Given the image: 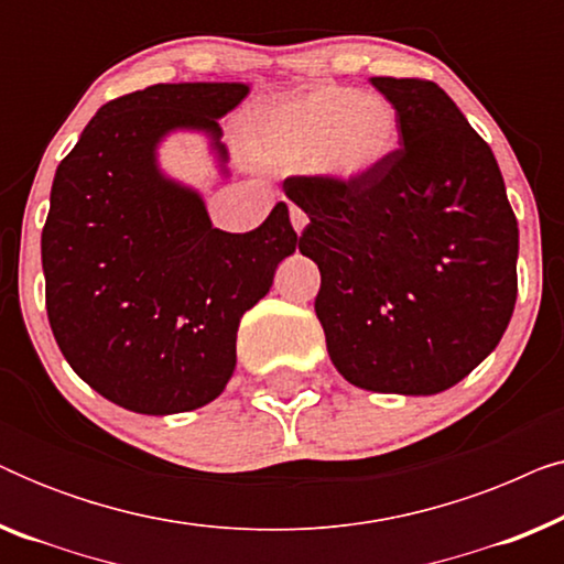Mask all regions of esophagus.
<instances>
[{"label":"esophagus","instance_id":"obj_1","mask_svg":"<svg viewBox=\"0 0 564 564\" xmlns=\"http://www.w3.org/2000/svg\"><path fill=\"white\" fill-rule=\"evenodd\" d=\"M290 223H292V228L297 230V234H303L305 226H307V215L300 210L297 205H290Z\"/></svg>","mask_w":564,"mask_h":564}]
</instances>
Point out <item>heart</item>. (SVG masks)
Returning <instances> with one entry per match:
<instances>
[{
	"label": "heart",
	"instance_id": "1",
	"mask_svg": "<svg viewBox=\"0 0 564 564\" xmlns=\"http://www.w3.org/2000/svg\"><path fill=\"white\" fill-rule=\"evenodd\" d=\"M400 120L380 97L321 87L269 107L253 126V149L269 164H305L341 184H357L398 151Z\"/></svg>",
	"mask_w": 564,
	"mask_h": 564
}]
</instances>
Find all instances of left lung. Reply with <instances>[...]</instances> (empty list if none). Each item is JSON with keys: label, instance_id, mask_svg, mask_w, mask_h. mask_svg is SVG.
<instances>
[{"label": "left lung", "instance_id": "obj_1", "mask_svg": "<svg viewBox=\"0 0 564 564\" xmlns=\"http://www.w3.org/2000/svg\"><path fill=\"white\" fill-rule=\"evenodd\" d=\"M400 149L357 184L290 176L328 357L372 392L436 395L473 372L513 315L519 223L490 145L434 82L372 76Z\"/></svg>", "mask_w": 564, "mask_h": 564}]
</instances>
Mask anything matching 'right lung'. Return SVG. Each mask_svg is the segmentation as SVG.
Masks as SVG:
<instances>
[{
    "label": "right lung",
    "instance_id": "obj_1",
    "mask_svg": "<svg viewBox=\"0 0 564 564\" xmlns=\"http://www.w3.org/2000/svg\"><path fill=\"white\" fill-rule=\"evenodd\" d=\"M249 89L182 82L112 99L53 176L41 238L51 330L74 372L133 413L218 398L236 369L238 323L295 253L284 203L249 234H226L199 192L159 166V143L195 130L228 174L218 120Z\"/></svg>",
    "mask_w": 564,
    "mask_h": 564
}]
</instances>
